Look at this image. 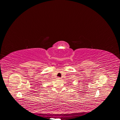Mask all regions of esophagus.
<instances>
[{
	"label": "esophagus",
	"mask_w": 120,
	"mask_h": 120,
	"mask_svg": "<svg viewBox=\"0 0 120 120\" xmlns=\"http://www.w3.org/2000/svg\"><path fill=\"white\" fill-rule=\"evenodd\" d=\"M57 79V80H60V79H61V78H60V77H58Z\"/></svg>",
	"instance_id": "34e87169"
}]
</instances>
